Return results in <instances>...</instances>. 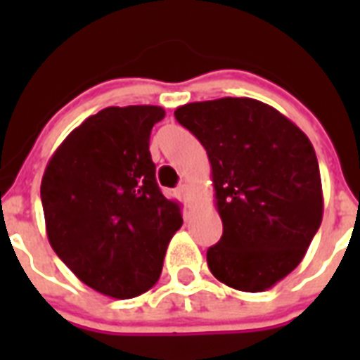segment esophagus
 I'll list each match as a JSON object with an SVG mask.
<instances>
[{
    "mask_svg": "<svg viewBox=\"0 0 360 360\" xmlns=\"http://www.w3.org/2000/svg\"><path fill=\"white\" fill-rule=\"evenodd\" d=\"M178 196L184 200L186 203L191 202V186L189 184H182V186L178 187Z\"/></svg>",
    "mask_w": 360,
    "mask_h": 360,
    "instance_id": "obj_1",
    "label": "esophagus"
}]
</instances>
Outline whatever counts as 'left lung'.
Here are the masks:
<instances>
[{
    "instance_id": "1",
    "label": "left lung",
    "mask_w": 360,
    "mask_h": 360,
    "mask_svg": "<svg viewBox=\"0 0 360 360\" xmlns=\"http://www.w3.org/2000/svg\"><path fill=\"white\" fill-rule=\"evenodd\" d=\"M174 117L207 151L224 224L207 250L218 281L263 292L301 263L323 219L314 146L292 120L249 97L176 108Z\"/></svg>"
}]
</instances>
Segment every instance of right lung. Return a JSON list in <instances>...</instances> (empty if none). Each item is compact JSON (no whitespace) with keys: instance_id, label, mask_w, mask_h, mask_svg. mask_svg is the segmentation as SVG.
I'll return each mask as SVG.
<instances>
[{"instance_id":"1","label":"right lung","mask_w":360,"mask_h":360,"mask_svg":"<svg viewBox=\"0 0 360 360\" xmlns=\"http://www.w3.org/2000/svg\"><path fill=\"white\" fill-rule=\"evenodd\" d=\"M160 106L104 108L66 136L41 180L52 249L84 285L115 299L158 281L180 205L162 195L149 153Z\"/></svg>"}]
</instances>
